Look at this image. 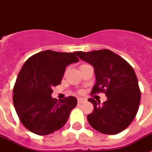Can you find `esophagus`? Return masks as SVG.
<instances>
[{"mask_svg": "<svg viewBox=\"0 0 152 152\" xmlns=\"http://www.w3.org/2000/svg\"><path fill=\"white\" fill-rule=\"evenodd\" d=\"M85 101V99H83L82 98H79L78 99H77V102H78V103H82L83 102Z\"/></svg>", "mask_w": 152, "mask_h": 152, "instance_id": "esophagus-1", "label": "esophagus"}]
</instances>
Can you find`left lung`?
Masks as SVG:
<instances>
[{
	"instance_id": "1",
	"label": "left lung",
	"mask_w": 152,
	"mask_h": 152,
	"mask_svg": "<svg viewBox=\"0 0 152 152\" xmlns=\"http://www.w3.org/2000/svg\"><path fill=\"white\" fill-rule=\"evenodd\" d=\"M75 54L92 65L95 83L92 94L104 92L103 103L89 99L94 106L88 115L90 125L98 132L115 135L125 130L137 115L140 102L138 80L132 66L122 57L109 50L82 52Z\"/></svg>"
}]
</instances>
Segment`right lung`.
<instances>
[{
    "label": "right lung",
    "instance_id": "1",
    "mask_svg": "<svg viewBox=\"0 0 152 152\" xmlns=\"http://www.w3.org/2000/svg\"><path fill=\"white\" fill-rule=\"evenodd\" d=\"M79 59L75 52L45 50L23 65L13 88V103L22 124L31 132L45 136L61 129L77 104L76 97L52 98L53 87L60 84L66 67Z\"/></svg>",
    "mask_w": 152,
    "mask_h": 152
}]
</instances>
